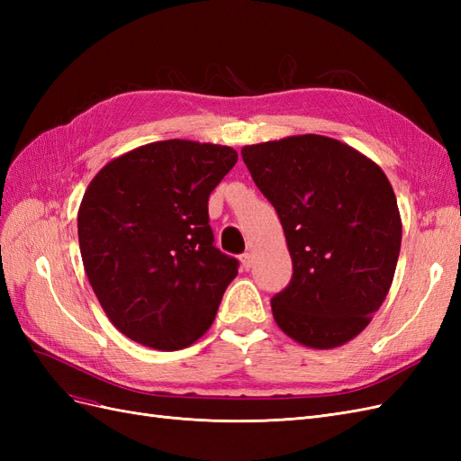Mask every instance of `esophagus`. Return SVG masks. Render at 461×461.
<instances>
[{
	"instance_id": "1",
	"label": "esophagus",
	"mask_w": 461,
	"mask_h": 461,
	"mask_svg": "<svg viewBox=\"0 0 461 461\" xmlns=\"http://www.w3.org/2000/svg\"><path fill=\"white\" fill-rule=\"evenodd\" d=\"M240 261H242V267L248 271L249 267H252V254H242Z\"/></svg>"
}]
</instances>
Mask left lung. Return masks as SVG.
I'll return each instance as SVG.
<instances>
[{
	"instance_id": "left-lung-1",
	"label": "left lung",
	"mask_w": 461,
	"mask_h": 461,
	"mask_svg": "<svg viewBox=\"0 0 461 461\" xmlns=\"http://www.w3.org/2000/svg\"><path fill=\"white\" fill-rule=\"evenodd\" d=\"M276 209L292 281L271 300L278 329L313 350L356 339L393 285L402 219L386 175L364 153L319 134L242 148Z\"/></svg>"
}]
</instances>
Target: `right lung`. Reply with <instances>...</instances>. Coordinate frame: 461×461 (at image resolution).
I'll list each match as a JSON object with an SVG mask.
<instances>
[{"label": "right lung", "mask_w": 461, "mask_h": 461, "mask_svg": "<svg viewBox=\"0 0 461 461\" xmlns=\"http://www.w3.org/2000/svg\"><path fill=\"white\" fill-rule=\"evenodd\" d=\"M236 159L229 146L175 138L122 153L92 178L80 256L124 337L169 352L212 327L239 261L213 246L207 200Z\"/></svg>", "instance_id": "obj_1"}]
</instances>
